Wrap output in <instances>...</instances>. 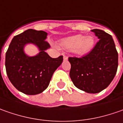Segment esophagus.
<instances>
[{
	"mask_svg": "<svg viewBox=\"0 0 123 123\" xmlns=\"http://www.w3.org/2000/svg\"><path fill=\"white\" fill-rule=\"evenodd\" d=\"M63 58H64L65 61H67V60L68 59V57H67V56H65V55H63Z\"/></svg>",
	"mask_w": 123,
	"mask_h": 123,
	"instance_id": "esophagus-1",
	"label": "esophagus"
}]
</instances>
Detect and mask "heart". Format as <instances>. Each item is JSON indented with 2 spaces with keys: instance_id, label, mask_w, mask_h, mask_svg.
I'll use <instances>...</instances> for the list:
<instances>
[{
  "instance_id": "heart-1",
  "label": "heart",
  "mask_w": 123,
  "mask_h": 123,
  "mask_svg": "<svg viewBox=\"0 0 123 123\" xmlns=\"http://www.w3.org/2000/svg\"><path fill=\"white\" fill-rule=\"evenodd\" d=\"M59 43L62 48L67 50L74 51L78 54H84L93 48L95 39L90 35L84 37L82 35H77L64 38Z\"/></svg>"
}]
</instances>
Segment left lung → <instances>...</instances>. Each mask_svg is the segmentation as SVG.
Segmentation results:
<instances>
[{
    "mask_svg": "<svg viewBox=\"0 0 123 123\" xmlns=\"http://www.w3.org/2000/svg\"><path fill=\"white\" fill-rule=\"evenodd\" d=\"M91 31L99 39L86 55L69 57V75L78 88L88 93H98L106 88L114 78L118 56L110 35L99 29Z\"/></svg>",
    "mask_w": 123,
    "mask_h": 123,
    "instance_id": "left-lung-1",
    "label": "left lung"
}]
</instances>
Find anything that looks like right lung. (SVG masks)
<instances>
[{
    "mask_svg": "<svg viewBox=\"0 0 123 123\" xmlns=\"http://www.w3.org/2000/svg\"><path fill=\"white\" fill-rule=\"evenodd\" d=\"M47 32L28 29L15 36L5 55L7 76L16 89L26 95H37L48 86L54 72L63 61V56L51 58L45 52L50 46L45 40ZM32 43L41 52L35 57H29L23 51V46Z\"/></svg>",
    "mask_w": 123,
    "mask_h": 123,
    "instance_id": "right-lung-1",
    "label": "right lung"
}]
</instances>
